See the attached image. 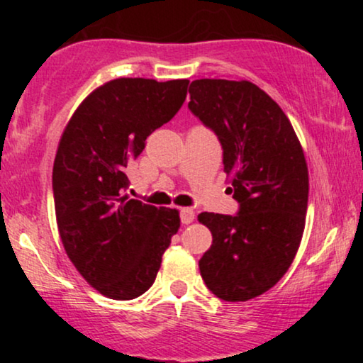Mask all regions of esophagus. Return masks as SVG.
Returning a JSON list of instances; mask_svg holds the SVG:
<instances>
[{
	"mask_svg": "<svg viewBox=\"0 0 363 363\" xmlns=\"http://www.w3.org/2000/svg\"><path fill=\"white\" fill-rule=\"evenodd\" d=\"M180 220L183 225H190L195 220V211L191 208H182L180 210Z\"/></svg>",
	"mask_w": 363,
	"mask_h": 363,
	"instance_id": "obj_1",
	"label": "esophagus"
}]
</instances>
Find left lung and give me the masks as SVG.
I'll use <instances>...</instances> for the list:
<instances>
[{"label": "left lung", "mask_w": 363, "mask_h": 363, "mask_svg": "<svg viewBox=\"0 0 363 363\" xmlns=\"http://www.w3.org/2000/svg\"><path fill=\"white\" fill-rule=\"evenodd\" d=\"M188 108L216 133L238 215L200 213L213 242L200 259L208 289L228 302L269 291L294 261L306 226L309 172L282 108L250 81L198 79Z\"/></svg>", "instance_id": "8db88e82"}]
</instances>
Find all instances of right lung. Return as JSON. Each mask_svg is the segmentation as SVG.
<instances>
[{
	"instance_id": "obj_1",
	"label": "right lung",
	"mask_w": 363,
	"mask_h": 363,
	"mask_svg": "<svg viewBox=\"0 0 363 363\" xmlns=\"http://www.w3.org/2000/svg\"><path fill=\"white\" fill-rule=\"evenodd\" d=\"M188 82L108 81L84 99L59 140L52 168L59 236L81 276L108 299L130 301L148 291L180 228L177 210L125 191L128 163L180 111Z\"/></svg>"
}]
</instances>
